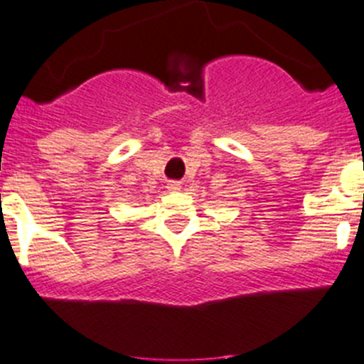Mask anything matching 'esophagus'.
<instances>
[{
  "label": "esophagus",
  "instance_id": "34e87169",
  "mask_svg": "<svg viewBox=\"0 0 364 364\" xmlns=\"http://www.w3.org/2000/svg\"><path fill=\"white\" fill-rule=\"evenodd\" d=\"M168 188H171L172 192H178V190H181V183L171 181V183H168Z\"/></svg>",
  "mask_w": 364,
  "mask_h": 364
}]
</instances>
